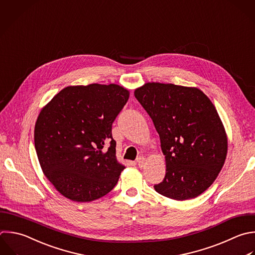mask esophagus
Segmentation results:
<instances>
[{
	"label": "esophagus",
	"instance_id": "1",
	"mask_svg": "<svg viewBox=\"0 0 255 255\" xmlns=\"http://www.w3.org/2000/svg\"><path fill=\"white\" fill-rule=\"evenodd\" d=\"M144 161H145V158H144L143 156H138V157L136 158V163L138 164L139 167H142V166H143Z\"/></svg>",
	"mask_w": 255,
	"mask_h": 255
}]
</instances>
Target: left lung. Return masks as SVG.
I'll return each mask as SVG.
<instances>
[{"mask_svg":"<svg viewBox=\"0 0 255 255\" xmlns=\"http://www.w3.org/2000/svg\"><path fill=\"white\" fill-rule=\"evenodd\" d=\"M134 97L152 120L165 158L155 191L175 200L198 196L226 158L227 137L215 107L200 90L172 84L147 83Z\"/></svg>","mask_w":255,"mask_h":255,"instance_id":"left-lung-1","label":"left lung"}]
</instances>
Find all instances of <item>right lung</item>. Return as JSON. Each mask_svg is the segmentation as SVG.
<instances>
[{
  "mask_svg": "<svg viewBox=\"0 0 255 255\" xmlns=\"http://www.w3.org/2000/svg\"><path fill=\"white\" fill-rule=\"evenodd\" d=\"M128 97V90L114 84L68 87L41 111L35 126L37 155L65 197L89 202L118 183L125 166L116 157L112 126Z\"/></svg>",
  "mask_w": 255,
  "mask_h": 255,
  "instance_id": "right-lung-1",
  "label": "right lung"
}]
</instances>
